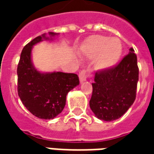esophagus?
<instances>
[{
	"label": "esophagus",
	"instance_id": "esophagus-1",
	"mask_svg": "<svg viewBox=\"0 0 154 154\" xmlns=\"http://www.w3.org/2000/svg\"><path fill=\"white\" fill-rule=\"evenodd\" d=\"M89 75H90V73H89V70H85V69L82 70V71L79 72L80 82H85V81H86L87 77H89Z\"/></svg>",
	"mask_w": 154,
	"mask_h": 154
}]
</instances>
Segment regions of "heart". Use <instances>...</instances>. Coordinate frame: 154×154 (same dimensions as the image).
<instances>
[{
  "mask_svg": "<svg viewBox=\"0 0 154 154\" xmlns=\"http://www.w3.org/2000/svg\"><path fill=\"white\" fill-rule=\"evenodd\" d=\"M82 51L89 58H96L98 69H108L114 66L122 53V44L117 37L109 38L101 35H94L87 40Z\"/></svg>",
  "mask_w": 154,
  "mask_h": 154,
  "instance_id": "b5f03b06",
  "label": "heart"
}]
</instances>
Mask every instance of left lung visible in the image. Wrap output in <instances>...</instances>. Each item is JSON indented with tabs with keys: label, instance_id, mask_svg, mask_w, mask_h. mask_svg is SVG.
Wrapping results in <instances>:
<instances>
[{
	"label": "left lung",
	"instance_id": "1",
	"mask_svg": "<svg viewBox=\"0 0 154 154\" xmlns=\"http://www.w3.org/2000/svg\"><path fill=\"white\" fill-rule=\"evenodd\" d=\"M139 69L133 48L117 65L95 73L89 106L97 118L118 119L136 99Z\"/></svg>",
	"mask_w": 154,
	"mask_h": 154
}]
</instances>
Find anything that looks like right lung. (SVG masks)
<instances>
[{
  "label": "right lung",
  "instance_id": "right-lung-1",
  "mask_svg": "<svg viewBox=\"0 0 154 154\" xmlns=\"http://www.w3.org/2000/svg\"><path fill=\"white\" fill-rule=\"evenodd\" d=\"M50 37L57 35L49 33ZM45 34L38 36L28 43L20 53L17 65V92L23 105L32 115L42 119H53L62 112L66 95L79 85L78 76L62 72H41L31 60L32 46L43 40Z\"/></svg>",
  "mask_w": 154,
  "mask_h": 154
}]
</instances>
